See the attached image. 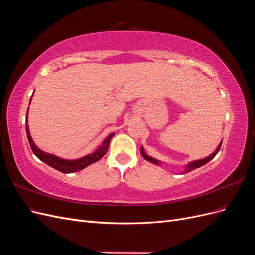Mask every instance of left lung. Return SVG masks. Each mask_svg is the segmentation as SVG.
<instances>
[{"label":"left lung","mask_w":255,"mask_h":255,"mask_svg":"<svg viewBox=\"0 0 255 255\" xmlns=\"http://www.w3.org/2000/svg\"><path fill=\"white\" fill-rule=\"evenodd\" d=\"M221 144H222V141L219 143L218 148L216 149V150L214 151V153H212L210 156H207V157L202 158V159H199V160L190 161L189 164H187L186 169H185V172H184V173H187V172H189V171H191V170H194V169H196V168H199V167H201V166H203V165L207 164L208 161H210L211 159H213L216 155H217V153L219 152V150H220V148H221ZM140 154H141V156H142L144 159H146L148 161H150V163H152V164H154V165H159V164H161L159 160H157V159H155V158L151 157L150 155H148V154H146V153L144 152V150H143L142 146L140 148Z\"/></svg>","instance_id":"left-lung-1"}]
</instances>
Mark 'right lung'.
I'll list each match as a JSON object with an SVG mask.
<instances>
[{"instance_id": "right-lung-1", "label": "right lung", "mask_w": 255, "mask_h": 255, "mask_svg": "<svg viewBox=\"0 0 255 255\" xmlns=\"http://www.w3.org/2000/svg\"><path fill=\"white\" fill-rule=\"evenodd\" d=\"M29 103H30V100H29ZM27 113H28V110L26 112L25 128H26V135H27V139H28V142L30 145V149H32L35 155L40 160H42L43 163H45L50 167L56 169V170L63 172V173L76 172V171L82 170V169L86 168L87 166L94 164V163H96V161L101 159L106 154L107 150H109L111 139L115 135V133L110 134L109 136H107L106 139L103 141L101 146H99V148L95 152H92L91 154H88V155H86V156H83L81 158L73 159V160L64 159V158H60L56 155H53V154H50V153H47V152L40 150L34 143L32 137H30V135H29V129H28V125H27Z\"/></svg>"}]
</instances>
